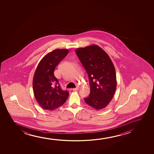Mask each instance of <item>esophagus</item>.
Returning <instances> with one entry per match:
<instances>
[{
	"label": "esophagus",
	"instance_id": "1",
	"mask_svg": "<svg viewBox=\"0 0 154 154\" xmlns=\"http://www.w3.org/2000/svg\"><path fill=\"white\" fill-rule=\"evenodd\" d=\"M79 89V87L77 86V87H76V88H75L72 89V91H77V90H78V89Z\"/></svg>",
	"mask_w": 154,
	"mask_h": 154
}]
</instances>
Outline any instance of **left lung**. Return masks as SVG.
Instances as JSON below:
<instances>
[{"label":"left lung","instance_id":"1","mask_svg":"<svg viewBox=\"0 0 154 154\" xmlns=\"http://www.w3.org/2000/svg\"><path fill=\"white\" fill-rule=\"evenodd\" d=\"M88 75L91 93L85 98L87 104L96 109L105 108L114 96L117 86L114 64L107 54L93 45L75 51Z\"/></svg>","mask_w":154,"mask_h":154}]
</instances>
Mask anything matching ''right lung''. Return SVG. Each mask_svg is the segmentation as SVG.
<instances>
[{
  "mask_svg": "<svg viewBox=\"0 0 154 154\" xmlns=\"http://www.w3.org/2000/svg\"><path fill=\"white\" fill-rule=\"evenodd\" d=\"M68 53V49H55L45 55L36 68L32 82L34 95L44 109H55L63 105L68 97L69 92L61 89L54 73Z\"/></svg>",
  "mask_w": 154,
  "mask_h": 154,
  "instance_id": "obj_1",
  "label": "right lung"
}]
</instances>
